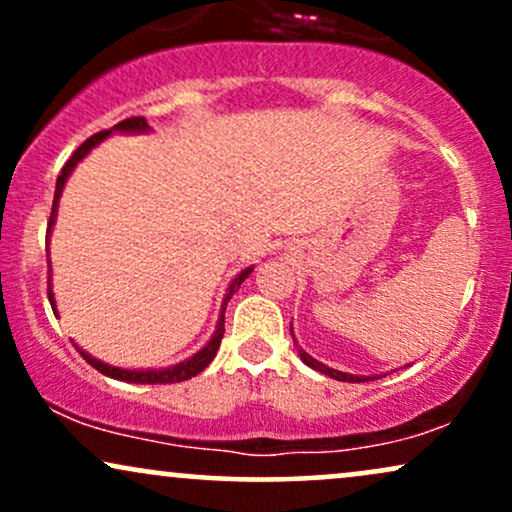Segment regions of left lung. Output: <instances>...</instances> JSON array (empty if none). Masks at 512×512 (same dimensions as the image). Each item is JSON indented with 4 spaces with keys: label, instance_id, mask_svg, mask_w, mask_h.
<instances>
[{
    "label": "left lung",
    "instance_id": "left-lung-1",
    "mask_svg": "<svg viewBox=\"0 0 512 512\" xmlns=\"http://www.w3.org/2000/svg\"><path fill=\"white\" fill-rule=\"evenodd\" d=\"M291 334H293V330H291ZM293 342H296V339H293ZM298 354H301V361L305 363V366H310L313 370H317V373L330 375V378H334V380H342V383H366V380H370V378H361V375H349V373H342V370H334V368L322 366L320 361H315L313 356L305 354L303 349H298Z\"/></svg>",
    "mask_w": 512,
    "mask_h": 512
}]
</instances>
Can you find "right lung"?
Returning a JSON list of instances; mask_svg holds the SVG:
<instances>
[{"instance_id": "add662e5", "label": "right lung", "mask_w": 512, "mask_h": 512, "mask_svg": "<svg viewBox=\"0 0 512 512\" xmlns=\"http://www.w3.org/2000/svg\"><path fill=\"white\" fill-rule=\"evenodd\" d=\"M113 129H117V132H149V125H146L144 117H127V120L117 122V125H115ZM113 129H103V132H98V134H93V137H88L86 142L81 144L79 149L74 151L72 158H69V161L64 163V168H62L60 178H57V185H55V199H52V211H50V221H48V236H50V231H52V223H55V216H57V204H60L62 187H64V182H67L69 173H72V170L76 168V163H79L81 158H84V156L88 154V151L93 149V146L101 144L103 139L108 137L110 132H113ZM250 274H252V267L243 269V272H240V274L236 276V279L231 281V286H228L226 298H223V310H226L228 298H231L233 293L238 291V286L243 284V281L248 279ZM48 298H50L52 310H55V313H57V308H55V298H52V289H50V286H48ZM223 310H221V317H219V325H216V332H214V337L209 339V344L204 346L202 351H197L195 356L187 358V361L178 363V366L163 368V370H125V368H115V366H108V363H101V361H98V358L88 356L86 351H81V349H79V346H76V349H79V354L84 356V361H86V363H91V366L96 368L98 373L108 375V378H115V380H127V383H142V385H168V383H182V380L195 378L197 373H202V370L207 368L211 361H214L216 351H219L221 339H223Z\"/></svg>"}]
</instances>
